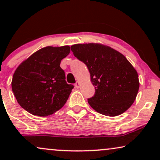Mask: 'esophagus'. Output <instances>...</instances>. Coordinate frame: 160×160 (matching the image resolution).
<instances>
[{
    "label": "esophagus",
    "instance_id": "obj_1",
    "mask_svg": "<svg viewBox=\"0 0 160 160\" xmlns=\"http://www.w3.org/2000/svg\"><path fill=\"white\" fill-rule=\"evenodd\" d=\"M74 86L76 88H80V82H76V83L74 84Z\"/></svg>",
    "mask_w": 160,
    "mask_h": 160
}]
</instances>
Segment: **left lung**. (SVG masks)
I'll list each match as a JSON object with an SVG mask.
<instances>
[{"mask_svg":"<svg viewBox=\"0 0 160 160\" xmlns=\"http://www.w3.org/2000/svg\"><path fill=\"white\" fill-rule=\"evenodd\" d=\"M78 59L87 66L95 88L88 103L101 114L115 117L132 106L139 89L138 76L123 55L99 43L71 47Z\"/></svg>","mask_w":160,"mask_h":160,"instance_id":"left-lung-1","label":"left lung"}]
</instances>
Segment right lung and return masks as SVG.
<instances>
[{"instance_id": "obj_1", "label": "right lung", "mask_w": 160, "mask_h": 160, "mask_svg": "<svg viewBox=\"0 0 160 160\" xmlns=\"http://www.w3.org/2000/svg\"><path fill=\"white\" fill-rule=\"evenodd\" d=\"M70 51L69 46L44 47L16 68L11 83L12 90L25 111L47 117L65 105L74 86L65 81L60 63Z\"/></svg>"}]
</instances>
